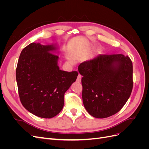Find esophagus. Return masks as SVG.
I'll list each match as a JSON object with an SVG mask.
<instances>
[{
    "instance_id": "esophagus-1",
    "label": "esophagus",
    "mask_w": 149,
    "mask_h": 149,
    "mask_svg": "<svg viewBox=\"0 0 149 149\" xmlns=\"http://www.w3.org/2000/svg\"><path fill=\"white\" fill-rule=\"evenodd\" d=\"M81 78H82V76H81V74H78V78H77V81L78 82H81Z\"/></svg>"
}]
</instances>
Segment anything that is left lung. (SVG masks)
Masks as SVG:
<instances>
[{
  "label": "left lung",
  "mask_w": 149,
  "mask_h": 149,
  "mask_svg": "<svg viewBox=\"0 0 149 149\" xmlns=\"http://www.w3.org/2000/svg\"><path fill=\"white\" fill-rule=\"evenodd\" d=\"M83 76L82 97L88 113L106 118L118 112L133 87L132 62L128 56L99 55L78 66Z\"/></svg>",
  "instance_id": "obj_1"
}]
</instances>
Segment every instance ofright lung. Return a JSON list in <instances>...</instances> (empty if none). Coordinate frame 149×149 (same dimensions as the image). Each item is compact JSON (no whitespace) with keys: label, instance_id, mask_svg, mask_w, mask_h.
<instances>
[{"label":"right lung","instance_id":"obj_1","mask_svg":"<svg viewBox=\"0 0 149 149\" xmlns=\"http://www.w3.org/2000/svg\"><path fill=\"white\" fill-rule=\"evenodd\" d=\"M56 44L31 43L22 51L16 80L22 105L30 113L49 119L64 106L65 93L77 78V71L60 70Z\"/></svg>","mask_w":149,"mask_h":149}]
</instances>
